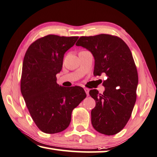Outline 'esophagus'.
I'll use <instances>...</instances> for the list:
<instances>
[{"label": "esophagus", "mask_w": 157, "mask_h": 157, "mask_svg": "<svg viewBox=\"0 0 157 157\" xmlns=\"http://www.w3.org/2000/svg\"><path fill=\"white\" fill-rule=\"evenodd\" d=\"M84 90H85V92H86L87 96H89V91H90V90H89L88 88H84Z\"/></svg>", "instance_id": "34e87169"}]
</instances>
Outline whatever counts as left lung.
Here are the masks:
<instances>
[{
    "label": "left lung",
    "mask_w": 157,
    "mask_h": 157,
    "mask_svg": "<svg viewBox=\"0 0 157 157\" xmlns=\"http://www.w3.org/2000/svg\"><path fill=\"white\" fill-rule=\"evenodd\" d=\"M76 45L92 54L94 75L108 77L103 94L90 91L96 101L91 112L92 126L105 135L116 134L127 124L136 99L138 73L130 49L121 38L109 34L81 36Z\"/></svg>",
    "instance_id": "8db88e82"
}]
</instances>
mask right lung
<instances>
[{"label": "right lung", "instance_id": "obj_1", "mask_svg": "<svg viewBox=\"0 0 157 157\" xmlns=\"http://www.w3.org/2000/svg\"><path fill=\"white\" fill-rule=\"evenodd\" d=\"M78 38L45 36L31 44L25 55L21 94L33 121L45 133L65 130L70 123L72 110L86 97L83 87L66 88L56 82L64 54Z\"/></svg>", "mask_w": 157, "mask_h": 157}]
</instances>
